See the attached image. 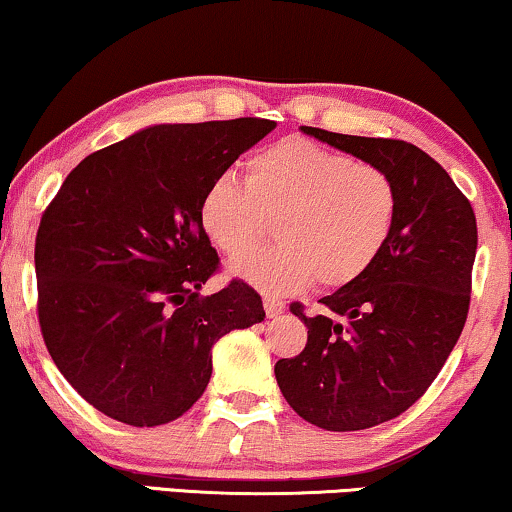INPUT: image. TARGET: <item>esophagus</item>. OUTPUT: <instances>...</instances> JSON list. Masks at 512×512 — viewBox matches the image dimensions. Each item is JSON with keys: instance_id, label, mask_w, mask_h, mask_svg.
Masks as SVG:
<instances>
[{"instance_id": "34e87169", "label": "esophagus", "mask_w": 512, "mask_h": 512, "mask_svg": "<svg viewBox=\"0 0 512 512\" xmlns=\"http://www.w3.org/2000/svg\"><path fill=\"white\" fill-rule=\"evenodd\" d=\"M264 312H267L269 319H276L278 314L286 312V302L278 300V297L267 295V297H264Z\"/></svg>"}]
</instances>
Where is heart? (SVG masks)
<instances>
[{
	"mask_svg": "<svg viewBox=\"0 0 512 512\" xmlns=\"http://www.w3.org/2000/svg\"><path fill=\"white\" fill-rule=\"evenodd\" d=\"M399 193L383 167L354 163L333 148L290 137L245 160V179L224 174L200 200V226L236 258L231 271L267 295L295 293L314 281L342 288L364 276L390 241ZM279 243L247 250L270 219Z\"/></svg>",
	"mask_w": 512,
	"mask_h": 512,
	"instance_id": "1",
	"label": "heart"
}]
</instances>
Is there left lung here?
<instances>
[{"mask_svg": "<svg viewBox=\"0 0 512 512\" xmlns=\"http://www.w3.org/2000/svg\"><path fill=\"white\" fill-rule=\"evenodd\" d=\"M302 132L383 167L399 193L397 222L373 267L321 297L319 314L290 304L307 326V345L274 366L283 397L307 423L366 430L416 404L461 338L477 252L475 212L418 146L319 127Z\"/></svg>", "mask_w": 512, "mask_h": 512, "instance_id": "8db88e82", "label": "left lung"}]
</instances>
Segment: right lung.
Masks as SVG:
<instances>
[{
  "label": "right lung",
  "mask_w": 512,
  "mask_h": 512,
  "mask_svg": "<svg viewBox=\"0 0 512 512\" xmlns=\"http://www.w3.org/2000/svg\"><path fill=\"white\" fill-rule=\"evenodd\" d=\"M274 120L153 125L82 160L44 210L37 314L51 359L108 418L153 428L184 416L212 375V345L264 321L262 297L219 269L200 200Z\"/></svg>",
  "instance_id": "1"
}]
</instances>
